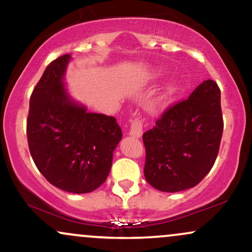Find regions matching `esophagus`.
<instances>
[{
	"label": "esophagus",
	"mask_w": 252,
	"mask_h": 252,
	"mask_svg": "<svg viewBox=\"0 0 252 252\" xmlns=\"http://www.w3.org/2000/svg\"><path fill=\"white\" fill-rule=\"evenodd\" d=\"M129 127V135L134 138H140L143 134V120L139 117H133Z\"/></svg>",
	"instance_id": "34e87169"
}]
</instances>
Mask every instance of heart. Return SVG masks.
I'll return each instance as SVG.
<instances>
[{"mask_svg":"<svg viewBox=\"0 0 252 252\" xmlns=\"http://www.w3.org/2000/svg\"><path fill=\"white\" fill-rule=\"evenodd\" d=\"M159 74V73H158ZM174 91H176V87H174L173 85H171L170 87H167V90H166V92H165V94H164V97L165 99H166V97H168L171 95V94H173L174 93Z\"/></svg>","mask_w":252,"mask_h":252,"instance_id":"b5f03b06","label":"heart"}]
</instances>
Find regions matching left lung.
<instances>
[{
	"label": "left lung",
	"mask_w": 252,
	"mask_h": 252,
	"mask_svg": "<svg viewBox=\"0 0 252 252\" xmlns=\"http://www.w3.org/2000/svg\"><path fill=\"white\" fill-rule=\"evenodd\" d=\"M223 127L220 90L214 80H205L188 99L165 109L143 134L147 183L164 192L199 184L214 166Z\"/></svg>",
	"instance_id": "8db88e82"
}]
</instances>
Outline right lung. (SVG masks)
<instances>
[{
  "label": "right lung",
  "instance_id": "right-lung-1",
  "mask_svg": "<svg viewBox=\"0 0 252 252\" xmlns=\"http://www.w3.org/2000/svg\"><path fill=\"white\" fill-rule=\"evenodd\" d=\"M69 60L66 54L50 62L35 86L27 138L32 160L50 184L88 193L107 179L123 132L114 117L88 113L70 99L63 85Z\"/></svg>",
  "mask_w": 252,
  "mask_h": 252
}]
</instances>
